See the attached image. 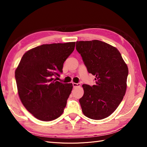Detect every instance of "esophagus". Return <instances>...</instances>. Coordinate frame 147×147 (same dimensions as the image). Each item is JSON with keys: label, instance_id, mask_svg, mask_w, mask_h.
<instances>
[{"label": "esophagus", "instance_id": "obj_1", "mask_svg": "<svg viewBox=\"0 0 147 147\" xmlns=\"http://www.w3.org/2000/svg\"><path fill=\"white\" fill-rule=\"evenodd\" d=\"M72 84H73V86L74 88L75 87H77V86H80L81 84L80 83H72Z\"/></svg>", "mask_w": 147, "mask_h": 147}]
</instances>
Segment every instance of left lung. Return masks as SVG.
<instances>
[{
  "instance_id": "obj_1",
  "label": "left lung",
  "mask_w": 147,
  "mask_h": 147,
  "mask_svg": "<svg viewBox=\"0 0 147 147\" xmlns=\"http://www.w3.org/2000/svg\"><path fill=\"white\" fill-rule=\"evenodd\" d=\"M88 72L96 77V84H83L84 94L80 99L82 112L92 119H102L113 113L125 95L128 68L115 47L97 40L77 41Z\"/></svg>"
}]
</instances>
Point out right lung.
<instances>
[{
    "mask_svg": "<svg viewBox=\"0 0 147 147\" xmlns=\"http://www.w3.org/2000/svg\"><path fill=\"white\" fill-rule=\"evenodd\" d=\"M75 42L44 44L26 52L15 70L22 104L34 117L43 121L63 114L73 86L56 81Z\"/></svg>",
    "mask_w": 147,
    "mask_h": 147,
    "instance_id": "right-lung-1",
    "label": "right lung"
}]
</instances>
